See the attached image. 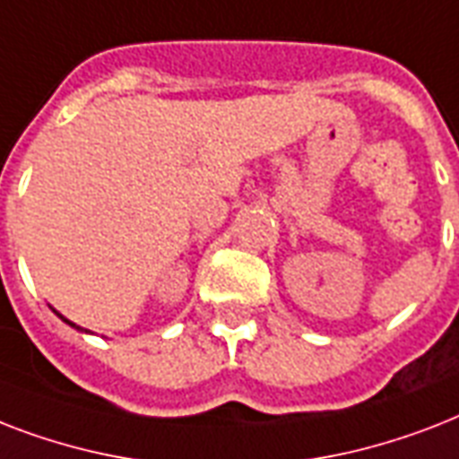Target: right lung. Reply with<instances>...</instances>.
<instances>
[{
	"mask_svg": "<svg viewBox=\"0 0 459 459\" xmlns=\"http://www.w3.org/2000/svg\"><path fill=\"white\" fill-rule=\"evenodd\" d=\"M54 312H56V309H54ZM56 316H59V319H61V321H66L68 326H74V328H78V331H85V328H81V326H75L74 321H68V319H66V316H61V314H59V312H56ZM85 333H90V331H85Z\"/></svg>",
	"mask_w": 459,
	"mask_h": 459,
	"instance_id": "obj_1",
	"label": "right lung"
}]
</instances>
